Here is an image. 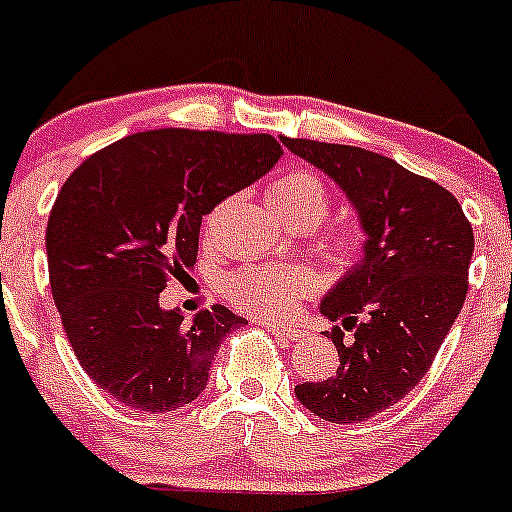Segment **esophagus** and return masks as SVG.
Listing matches in <instances>:
<instances>
[{
  "mask_svg": "<svg viewBox=\"0 0 512 512\" xmlns=\"http://www.w3.org/2000/svg\"><path fill=\"white\" fill-rule=\"evenodd\" d=\"M265 327H267V332H272V334H275V337L285 339V342H297V339L304 337L302 329L282 327V324H270V322H265Z\"/></svg>",
  "mask_w": 512,
  "mask_h": 512,
  "instance_id": "esophagus-1",
  "label": "esophagus"
}]
</instances>
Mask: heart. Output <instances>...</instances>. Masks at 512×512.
Returning a JSON list of instances; mask_svg holds the SVG:
<instances>
[{
	"label": "heart",
	"mask_w": 512,
	"mask_h": 512,
	"mask_svg": "<svg viewBox=\"0 0 512 512\" xmlns=\"http://www.w3.org/2000/svg\"><path fill=\"white\" fill-rule=\"evenodd\" d=\"M267 200L277 213H309L322 218L327 213V188L322 178L309 168H294L272 180ZM356 235L347 232L339 237V245L352 250ZM317 289V280L302 270L289 267H245L225 282V297L237 309L255 317H285L302 297Z\"/></svg>",
	"instance_id": "obj_1"
}]
</instances>
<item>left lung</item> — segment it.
Wrapping results in <instances>:
<instances>
[{"instance_id": "obj_1", "label": "left lung", "mask_w": 512, "mask_h": 512, "mask_svg": "<svg viewBox=\"0 0 512 512\" xmlns=\"http://www.w3.org/2000/svg\"><path fill=\"white\" fill-rule=\"evenodd\" d=\"M347 195L364 245L319 302L337 374L294 386L299 404L332 423H359L404 399L426 376L468 294L473 227L458 200L396 160L356 146L280 136ZM355 327L352 340L343 329Z\"/></svg>"}]
</instances>
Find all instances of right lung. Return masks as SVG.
Here are the masks:
<instances>
[{
	"mask_svg": "<svg viewBox=\"0 0 512 512\" xmlns=\"http://www.w3.org/2000/svg\"><path fill=\"white\" fill-rule=\"evenodd\" d=\"M282 156L267 133H133L66 178L46 225L49 282L81 369L146 414L198 399L220 344L247 319L223 304L185 322L163 309L168 275L195 265L200 223Z\"/></svg>",
	"mask_w": 512,
	"mask_h": 512,
	"instance_id": "obj_1",
	"label": "right lung"
}]
</instances>
